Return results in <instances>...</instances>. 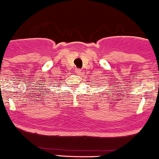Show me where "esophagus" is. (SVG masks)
Here are the masks:
<instances>
[{
    "mask_svg": "<svg viewBox=\"0 0 159 159\" xmlns=\"http://www.w3.org/2000/svg\"><path fill=\"white\" fill-rule=\"evenodd\" d=\"M75 72H76L77 74H80V73L81 72V70H80V69H76V70H75Z\"/></svg>",
    "mask_w": 159,
    "mask_h": 159,
    "instance_id": "obj_1",
    "label": "esophagus"
}]
</instances>
